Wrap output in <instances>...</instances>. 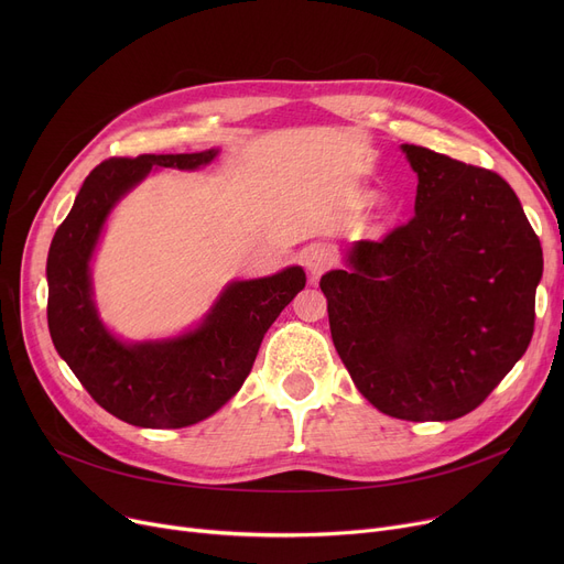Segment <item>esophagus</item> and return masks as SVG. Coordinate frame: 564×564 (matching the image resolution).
<instances>
[{
	"mask_svg": "<svg viewBox=\"0 0 564 564\" xmlns=\"http://www.w3.org/2000/svg\"><path fill=\"white\" fill-rule=\"evenodd\" d=\"M336 262V253L332 247H324V245H315L306 251L304 256V267L313 274V276H322L324 272L329 270V267Z\"/></svg>",
	"mask_w": 564,
	"mask_h": 564,
	"instance_id": "obj_1",
	"label": "esophagus"
}]
</instances>
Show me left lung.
Here are the masks:
<instances>
[{"instance_id": "8db88e82", "label": "left lung", "mask_w": 564, "mask_h": 564, "mask_svg": "<svg viewBox=\"0 0 564 564\" xmlns=\"http://www.w3.org/2000/svg\"><path fill=\"white\" fill-rule=\"evenodd\" d=\"M402 151L419 173L416 215L354 245L347 270L319 288L338 357L370 404L413 423L455 421L528 349L544 258L496 171Z\"/></svg>"}]
</instances>
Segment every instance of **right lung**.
<instances>
[{
  "mask_svg": "<svg viewBox=\"0 0 564 564\" xmlns=\"http://www.w3.org/2000/svg\"><path fill=\"white\" fill-rule=\"evenodd\" d=\"M217 151L139 155L100 162L56 228L47 256V327L56 351L111 416L137 427L194 425L224 406L249 377L260 343L304 285L302 267L232 283L200 327L166 343H118L91 302L88 260L100 228L130 187L153 166L198 169Z\"/></svg>",
  "mask_w": 564,
  "mask_h": 564,
  "instance_id": "1",
  "label": "right lung"
}]
</instances>
